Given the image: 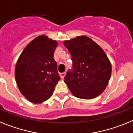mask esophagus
I'll use <instances>...</instances> for the list:
<instances>
[{"label": "esophagus", "instance_id": "34e87169", "mask_svg": "<svg viewBox=\"0 0 133 133\" xmlns=\"http://www.w3.org/2000/svg\"><path fill=\"white\" fill-rule=\"evenodd\" d=\"M65 76V72H63V73H61L60 74V77L62 79H64Z\"/></svg>", "mask_w": 133, "mask_h": 133}]
</instances>
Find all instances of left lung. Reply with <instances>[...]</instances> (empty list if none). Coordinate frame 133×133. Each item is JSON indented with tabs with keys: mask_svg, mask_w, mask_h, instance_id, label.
<instances>
[{
	"mask_svg": "<svg viewBox=\"0 0 133 133\" xmlns=\"http://www.w3.org/2000/svg\"><path fill=\"white\" fill-rule=\"evenodd\" d=\"M64 44L73 62L64 81L73 95L91 99L101 94L111 75V62L103 49L85 36L64 41Z\"/></svg>",
	"mask_w": 133,
	"mask_h": 133,
	"instance_id": "obj_1",
	"label": "left lung"
}]
</instances>
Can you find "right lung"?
I'll use <instances>...</instances> for the list:
<instances>
[{
    "instance_id": "obj_1",
    "label": "right lung",
    "mask_w": 133,
    "mask_h": 133,
    "mask_svg": "<svg viewBox=\"0 0 133 133\" xmlns=\"http://www.w3.org/2000/svg\"><path fill=\"white\" fill-rule=\"evenodd\" d=\"M57 46L56 40L39 36L26 46L16 62L15 79L19 90L33 103L48 100L60 79L54 59Z\"/></svg>"
}]
</instances>
